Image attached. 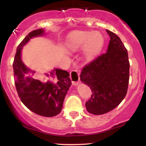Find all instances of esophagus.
<instances>
[{"label":"esophagus","mask_w":146,"mask_h":146,"mask_svg":"<svg viewBox=\"0 0 146 146\" xmlns=\"http://www.w3.org/2000/svg\"><path fill=\"white\" fill-rule=\"evenodd\" d=\"M70 78L72 81V84L78 85V82H80V73L77 69L73 70L70 73Z\"/></svg>","instance_id":"esophagus-1"}]
</instances>
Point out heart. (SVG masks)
<instances>
[{
  "instance_id": "1",
  "label": "heart",
  "mask_w": 146,
  "mask_h": 146,
  "mask_svg": "<svg viewBox=\"0 0 146 146\" xmlns=\"http://www.w3.org/2000/svg\"><path fill=\"white\" fill-rule=\"evenodd\" d=\"M72 50L84 48V56L88 60L96 58L102 51L104 38L100 33L93 31H75L71 33L66 41Z\"/></svg>"
}]
</instances>
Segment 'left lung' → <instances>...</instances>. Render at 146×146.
Returning <instances> with one entry per match:
<instances>
[{
	"instance_id": "8db88e82",
	"label": "left lung",
	"mask_w": 146,
	"mask_h": 146,
	"mask_svg": "<svg viewBox=\"0 0 146 146\" xmlns=\"http://www.w3.org/2000/svg\"><path fill=\"white\" fill-rule=\"evenodd\" d=\"M106 31L110 38L106 53L85 65L80 75L93 93L85 105L87 111L93 115L111 111L124 99L128 90V51L115 33Z\"/></svg>"
}]
</instances>
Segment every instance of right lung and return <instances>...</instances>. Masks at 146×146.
Returning <instances> with one entry per match:
<instances>
[{"label": "right lung", "instance_id": "obj_1", "mask_svg": "<svg viewBox=\"0 0 146 146\" xmlns=\"http://www.w3.org/2000/svg\"><path fill=\"white\" fill-rule=\"evenodd\" d=\"M42 29L30 32L18 45L15 55L13 68L15 86L21 102L37 115L54 117L61 112L64 100L71 85L69 73L54 68L46 73L44 79L33 78L36 73L27 67L21 59V51L31 38L44 35ZM31 74V75H30Z\"/></svg>", "mask_w": 146, "mask_h": 146}]
</instances>
